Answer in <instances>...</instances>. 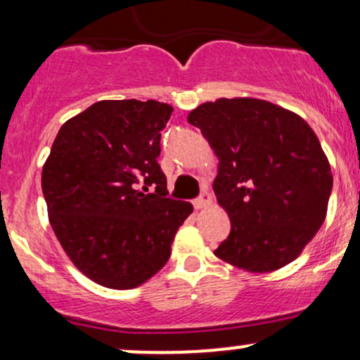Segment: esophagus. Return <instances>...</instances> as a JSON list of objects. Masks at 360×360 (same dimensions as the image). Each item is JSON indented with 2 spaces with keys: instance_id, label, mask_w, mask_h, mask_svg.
Masks as SVG:
<instances>
[{
  "instance_id": "1",
  "label": "esophagus",
  "mask_w": 360,
  "mask_h": 360,
  "mask_svg": "<svg viewBox=\"0 0 360 360\" xmlns=\"http://www.w3.org/2000/svg\"><path fill=\"white\" fill-rule=\"evenodd\" d=\"M212 205V194L210 193H203L200 198H198L196 201H194V208L196 210H203V208H208V206Z\"/></svg>"
}]
</instances>
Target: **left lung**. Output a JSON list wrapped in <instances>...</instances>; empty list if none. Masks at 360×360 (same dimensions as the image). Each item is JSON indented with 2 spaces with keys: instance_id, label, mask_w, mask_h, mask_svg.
Here are the masks:
<instances>
[{
  "instance_id": "left-lung-1",
  "label": "left lung",
  "mask_w": 360,
  "mask_h": 360,
  "mask_svg": "<svg viewBox=\"0 0 360 360\" xmlns=\"http://www.w3.org/2000/svg\"><path fill=\"white\" fill-rule=\"evenodd\" d=\"M218 159L213 191L232 229L214 255L255 274L278 271L323 225L330 162L295 111L259 98H220L189 111Z\"/></svg>"
}]
</instances>
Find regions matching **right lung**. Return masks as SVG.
Wrapping results in <instances>:
<instances>
[{"label":"right lung","instance_id":"1","mask_svg":"<svg viewBox=\"0 0 360 360\" xmlns=\"http://www.w3.org/2000/svg\"><path fill=\"white\" fill-rule=\"evenodd\" d=\"M172 106L154 100H103L69 118L42 169L49 221L86 278L134 289L166 266L193 205L164 198L157 157ZM154 185L146 195L139 184Z\"/></svg>","mask_w":360,"mask_h":360}]
</instances>
